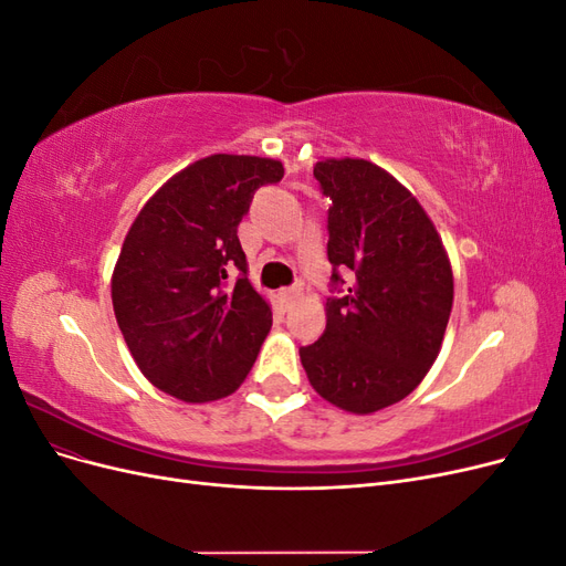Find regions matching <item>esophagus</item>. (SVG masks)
Listing matches in <instances>:
<instances>
[{"label":"esophagus","mask_w":566,"mask_h":566,"mask_svg":"<svg viewBox=\"0 0 566 566\" xmlns=\"http://www.w3.org/2000/svg\"><path fill=\"white\" fill-rule=\"evenodd\" d=\"M300 293H302L300 287H283V290H279V297H281L283 306H290L300 297Z\"/></svg>","instance_id":"obj_1"}]
</instances>
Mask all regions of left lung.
<instances>
[{
	"instance_id": "8db88e82",
	"label": "left lung",
	"mask_w": 566,
	"mask_h": 566,
	"mask_svg": "<svg viewBox=\"0 0 566 566\" xmlns=\"http://www.w3.org/2000/svg\"><path fill=\"white\" fill-rule=\"evenodd\" d=\"M331 196L328 260L354 283L325 302V333L300 349L321 397L370 416L413 391L441 352L453 269L432 219L387 169L364 158L314 165ZM335 283H345L333 271Z\"/></svg>"
}]
</instances>
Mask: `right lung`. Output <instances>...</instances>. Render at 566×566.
Wrapping results in <instances>:
<instances>
[{
  "instance_id": "right-lung-1",
  "label": "right lung",
  "mask_w": 566,
  "mask_h": 566,
  "mask_svg": "<svg viewBox=\"0 0 566 566\" xmlns=\"http://www.w3.org/2000/svg\"><path fill=\"white\" fill-rule=\"evenodd\" d=\"M283 172L281 160L214 153L169 177L132 221L113 312L136 366L169 397L224 399L254 366L271 304L248 279L238 224L256 188Z\"/></svg>"
}]
</instances>
